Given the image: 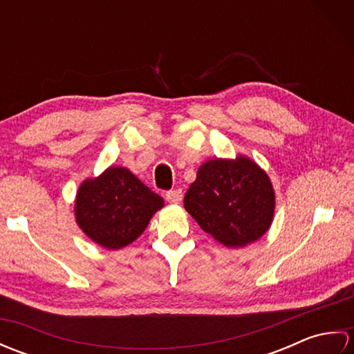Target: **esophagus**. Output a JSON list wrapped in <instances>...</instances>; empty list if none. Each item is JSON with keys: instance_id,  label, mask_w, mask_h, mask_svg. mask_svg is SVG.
<instances>
[{"instance_id": "obj_1", "label": "esophagus", "mask_w": 354, "mask_h": 354, "mask_svg": "<svg viewBox=\"0 0 354 354\" xmlns=\"http://www.w3.org/2000/svg\"><path fill=\"white\" fill-rule=\"evenodd\" d=\"M165 199H167L170 204H179L183 201V192L181 190H170L165 193Z\"/></svg>"}]
</instances>
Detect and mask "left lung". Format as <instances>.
<instances>
[{
	"label": "left lung",
	"mask_w": 354,
	"mask_h": 354,
	"mask_svg": "<svg viewBox=\"0 0 354 354\" xmlns=\"http://www.w3.org/2000/svg\"><path fill=\"white\" fill-rule=\"evenodd\" d=\"M184 207L199 227L228 248L259 240L274 219L270 179L246 156L209 160L185 193Z\"/></svg>",
	"instance_id": "1"
}]
</instances>
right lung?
<instances>
[{"mask_svg":"<svg viewBox=\"0 0 354 354\" xmlns=\"http://www.w3.org/2000/svg\"><path fill=\"white\" fill-rule=\"evenodd\" d=\"M164 207L161 196L131 170L109 167L80 184L74 214L80 230L106 250H120L137 240L152 216Z\"/></svg>","mask_w":354,"mask_h":354,"instance_id":"right-lung-1","label":"right lung"}]
</instances>
